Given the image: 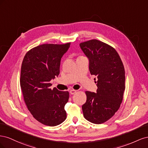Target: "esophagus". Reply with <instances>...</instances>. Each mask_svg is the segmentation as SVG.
I'll use <instances>...</instances> for the list:
<instances>
[{"label": "esophagus", "instance_id": "1", "mask_svg": "<svg viewBox=\"0 0 148 148\" xmlns=\"http://www.w3.org/2000/svg\"><path fill=\"white\" fill-rule=\"evenodd\" d=\"M76 92H77V91L74 90V89H71V90L70 91V93L71 94V95H75Z\"/></svg>", "mask_w": 148, "mask_h": 148}]
</instances>
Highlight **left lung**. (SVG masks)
Instances as JSON below:
<instances>
[{"instance_id":"obj_1","label":"left lung","mask_w":148,"mask_h":148,"mask_svg":"<svg viewBox=\"0 0 148 148\" xmlns=\"http://www.w3.org/2000/svg\"><path fill=\"white\" fill-rule=\"evenodd\" d=\"M89 60L91 75L97 78L96 93L86 91L82 106L84 118L95 124L104 123L115 114L123 100L125 69L115 49L97 39L79 44Z\"/></svg>"}]
</instances>
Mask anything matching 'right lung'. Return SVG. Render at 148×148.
Wrapping results in <instances>:
<instances>
[{"label":"right lung","mask_w":148,"mask_h":148,"mask_svg":"<svg viewBox=\"0 0 148 148\" xmlns=\"http://www.w3.org/2000/svg\"><path fill=\"white\" fill-rule=\"evenodd\" d=\"M70 43L44 44L31 49L21 64L20 86L28 109L38 122L56 126L66 118L65 106L69 92L51 89L50 81L60 73L62 56Z\"/></svg>","instance_id":"add662e5"}]
</instances>
